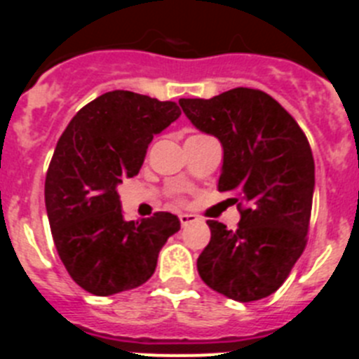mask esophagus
Listing matches in <instances>:
<instances>
[{"label":"esophagus","instance_id":"1","mask_svg":"<svg viewBox=\"0 0 359 359\" xmlns=\"http://www.w3.org/2000/svg\"><path fill=\"white\" fill-rule=\"evenodd\" d=\"M180 221H182L183 226H187V224L199 221V217H198V215H194V214H180Z\"/></svg>","mask_w":359,"mask_h":359}]
</instances>
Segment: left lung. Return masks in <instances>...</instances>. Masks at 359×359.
<instances>
[{
	"label": "left lung",
	"instance_id": "1",
	"mask_svg": "<svg viewBox=\"0 0 359 359\" xmlns=\"http://www.w3.org/2000/svg\"><path fill=\"white\" fill-rule=\"evenodd\" d=\"M183 113L223 147L219 192H233L237 230L207 221L210 243L198 259L208 287L237 302L269 297L306 248L315 160L293 116L268 93L236 88L214 98H182Z\"/></svg>",
	"mask_w": 359,
	"mask_h": 359
}]
</instances>
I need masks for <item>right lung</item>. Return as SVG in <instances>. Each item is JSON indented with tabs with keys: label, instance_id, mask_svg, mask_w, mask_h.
<instances>
[{
	"label": "right lung",
	"instance_id": "right-lung-1",
	"mask_svg": "<svg viewBox=\"0 0 359 359\" xmlns=\"http://www.w3.org/2000/svg\"><path fill=\"white\" fill-rule=\"evenodd\" d=\"M180 115L174 102L107 91L86 104L57 142L44 182L46 214L66 271L88 293L109 297L142 286L182 226L170 212L126 221L116 190L138 174L154 135Z\"/></svg>",
	"mask_w": 359,
	"mask_h": 359
}]
</instances>
